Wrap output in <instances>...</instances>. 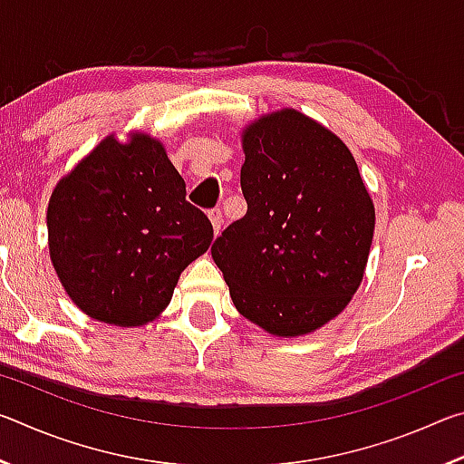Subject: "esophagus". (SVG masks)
<instances>
[{
	"label": "esophagus",
	"instance_id": "34e87169",
	"mask_svg": "<svg viewBox=\"0 0 464 464\" xmlns=\"http://www.w3.org/2000/svg\"><path fill=\"white\" fill-rule=\"evenodd\" d=\"M208 218H210V223H213L215 233L221 231V227H223V213H221V208H210V210H208Z\"/></svg>",
	"mask_w": 464,
	"mask_h": 464
}]
</instances>
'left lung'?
I'll return each instance as SVG.
<instances>
[{
  "instance_id": "1",
  "label": "left lung",
  "mask_w": 464,
  "mask_h": 464,
  "mask_svg": "<svg viewBox=\"0 0 464 464\" xmlns=\"http://www.w3.org/2000/svg\"><path fill=\"white\" fill-rule=\"evenodd\" d=\"M247 213L215 239L213 260L243 317L282 337L340 315L364 276L374 207L334 132L295 110L243 135Z\"/></svg>"
}]
</instances>
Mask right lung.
I'll return each mask as SVG.
<instances>
[{
    "label": "right lung",
    "instance_id": "add662e5",
    "mask_svg": "<svg viewBox=\"0 0 464 464\" xmlns=\"http://www.w3.org/2000/svg\"><path fill=\"white\" fill-rule=\"evenodd\" d=\"M49 249L67 295L85 315L135 327L168 307L179 274L208 249L213 225L186 200L160 140L114 137L54 188Z\"/></svg>",
    "mask_w": 464,
    "mask_h": 464
}]
</instances>
